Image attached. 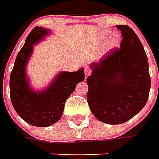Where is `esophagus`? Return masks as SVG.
<instances>
[{
    "label": "esophagus",
    "instance_id": "obj_1",
    "mask_svg": "<svg viewBox=\"0 0 159 159\" xmlns=\"http://www.w3.org/2000/svg\"><path fill=\"white\" fill-rule=\"evenodd\" d=\"M90 74H91V70L89 69V67H85V78L87 79Z\"/></svg>",
    "mask_w": 159,
    "mask_h": 159
}]
</instances>
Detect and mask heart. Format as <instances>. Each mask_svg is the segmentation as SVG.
Listing matches in <instances>:
<instances>
[{
  "label": "heart",
  "instance_id": "b5f03b06",
  "mask_svg": "<svg viewBox=\"0 0 159 159\" xmlns=\"http://www.w3.org/2000/svg\"><path fill=\"white\" fill-rule=\"evenodd\" d=\"M107 34H109V33H108V32H104V33L102 34V38H104L105 35H107ZM118 42H119V38H118V36H117V35H112V36L110 38V40H109V46L115 47L118 44Z\"/></svg>",
  "mask_w": 159,
  "mask_h": 159
}]
</instances>
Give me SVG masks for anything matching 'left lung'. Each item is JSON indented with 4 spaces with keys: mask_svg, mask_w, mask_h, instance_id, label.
<instances>
[{
    "mask_svg": "<svg viewBox=\"0 0 159 159\" xmlns=\"http://www.w3.org/2000/svg\"><path fill=\"white\" fill-rule=\"evenodd\" d=\"M121 31L119 48L90 64L87 100L93 115L110 125L125 123L145 106L149 98V62L138 36L127 25Z\"/></svg>",
    "mask_w": 159,
    "mask_h": 159,
    "instance_id": "8db88e82",
    "label": "left lung"
}]
</instances>
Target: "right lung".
Wrapping results in <instances>:
<instances>
[{
	"mask_svg": "<svg viewBox=\"0 0 159 159\" xmlns=\"http://www.w3.org/2000/svg\"><path fill=\"white\" fill-rule=\"evenodd\" d=\"M50 34V30L36 26L29 34L18 52L9 79V94L12 105L18 116L28 124L47 127L57 123L64 112L67 98L75 90L77 84L85 80L84 69L77 71H61L42 90L30 86L26 65L34 46Z\"/></svg>",
	"mask_w": 159,
	"mask_h": 159,
	"instance_id": "1",
	"label": "right lung"
}]
</instances>
